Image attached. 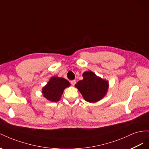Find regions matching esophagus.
<instances>
[{"instance_id":"esophagus-1","label":"esophagus","mask_w":149,"mask_h":149,"mask_svg":"<svg viewBox=\"0 0 149 149\" xmlns=\"http://www.w3.org/2000/svg\"><path fill=\"white\" fill-rule=\"evenodd\" d=\"M70 83L72 86H74L76 84V80H72V81H71Z\"/></svg>"}]
</instances>
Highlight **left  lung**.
Listing matches in <instances>:
<instances>
[{"mask_svg": "<svg viewBox=\"0 0 149 149\" xmlns=\"http://www.w3.org/2000/svg\"><path fill=\"white\" fill-rule=\"evenodd\" d=\"M83 76V79L79 81L75 87L81 93L85 101L96 102L105 96L109 88L108 81L91 71L84 72Z\"/></svg>", "mask_w": 149, "mask_h": 149, "instance_id": "1", "label": "left lung"}]
</instances>
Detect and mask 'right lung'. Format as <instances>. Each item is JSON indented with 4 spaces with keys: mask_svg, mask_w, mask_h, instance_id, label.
<instances>
[{
    "mask_svg": "<svg viewBox=\"0 0 149 149\" xmlns=\"http://www.w3.org/2000/svg\"><path fill=\"white\" fill-rule=\"evenodd\" d=\"M70 86V83L63 78L53 76L49 80L47 84L42 89L43 96L52 102L59 101L64 89Z\"/></svg>",
    "mask_w": 149,
    "mask_h": 149,
    "instance_id": "right-lung-1",
    "label": "right lung"
}]
</instances>
